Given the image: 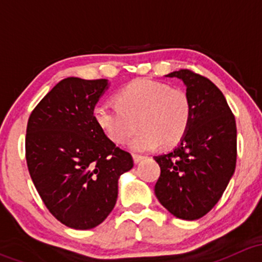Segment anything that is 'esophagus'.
Here are the masks:
<instances>
[{"instance_id":"1","label":"esophagus","mask_w":262,"mask_h":262,"mask_svg":"<svg viewBox=\"0 0 262 262\" xmlns=\"http://www.w3.org/2000/svg\"><path fill=\"white\" fill-rule=\"evenodd\" d=\"M143 158H144V156H141V155H133V160H134V162H136V163L141 162V161L143 160Z\"/></svg>"}]
</instances>
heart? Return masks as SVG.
<instances>
[{"label": "heart", "mask_w": 262, "mask_h": 262, "mask_svg": "<svg viewBox=\"0 0 262 262\" xmlns=\"http://www.w3.org/2000/svg\"><path fill=\"white\" fill-rule=\"evenodd\" d=\"M95 120L105 136L115 144L129 142L130 149L146 152L158 144L175 147L189 130L192 102L186 90L160 81L139 78L115 95V104L102 102L95 107Z\"/></svg>", "instance_id": "obj_1"}]
</instances>
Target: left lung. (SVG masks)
Returning a JSON list of instances; mask_svg holds the SVG:
<instances>
[{
    "mask_svg": "<svg viewBox=\"0 0 262 262\" xmlns=\"http://www.w3.org/2000/svg\"><path fill=\"white\" fill-rule=\"evenodd\" d=\"M167 77H178L186 84L192 118L181 143L171 152L155 156L161 167L155 194L171 214L195 221L213 209L233 175L236 120L224 95L209 78L190 70H179Z\"/></svg>",
    "mask_w": 262,
    "mask_h": 262,
    "instance_id": "obj_1",
    "label": "left lung"
}]
</instances>
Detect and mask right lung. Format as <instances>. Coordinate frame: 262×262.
<instances>
[{
    "label": "right lung",
    "mask_w": 262,
    "mask_h": 262,
    "mask_svg": "<svg viewBox=\"0 0 262 262\" xmlns=\"http://www.w3.org/2000/svg\"><path fill=\"white\" fill-rule=\"evenodd\" d=\"M106 86L104 78H64L29 116V173L49 212L70 228L102 223L115 207L119 178L133 167L130 153L116 147L95 120Z\"/></svg>",
    "instance_id": "right-lung-1"
}]
</instances>
